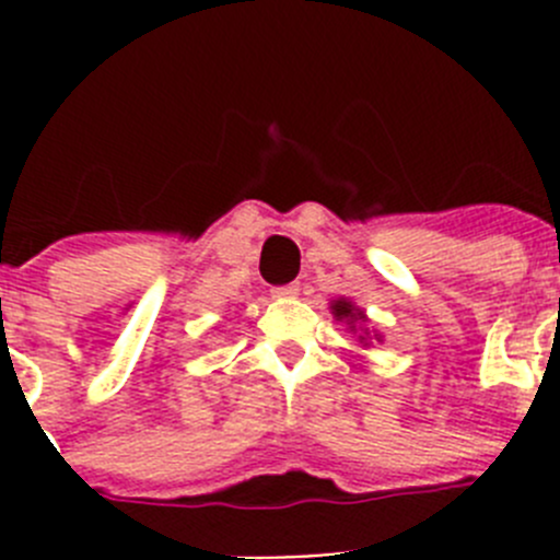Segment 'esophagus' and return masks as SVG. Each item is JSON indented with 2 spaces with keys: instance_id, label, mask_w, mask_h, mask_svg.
Returning <instances> with one entry per match:
<instances>
[{
  "instance_id": "1",
  "label": "esophagus",
  "mask_w": 560,
  "mask_h": 560,
  "mask_svg": "<svg viewBox=\"0 0 560 560\" xmlns=\"http://www.w3.org/2000/svg\"><path fill=\"white\" fill-rule=\"evenodd\" d=\"M271 294H275V296H294L296 294V285L294 283L277 285V289H271Z\"/></svg>"
}]
</instances>
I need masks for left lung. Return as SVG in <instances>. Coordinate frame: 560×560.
Segmentation results:
<instances>
[{
  "mask_svg": "<svg viewBox=\"0 0 560 560\" xmlns=\"http://www.w3.org/2000/svg\"><path fill=\"white\" fill-rule=\"evenodd\" d=\"M334 314L336 319H350V323H364V314L359 308L348 303V300H336L334 303Z\"/></svg>",
  "mask_w": 560,
  "mask_h": 560,
  "instance_id": "8db88e82",
  "label": "left lung"
}]
</instances>
